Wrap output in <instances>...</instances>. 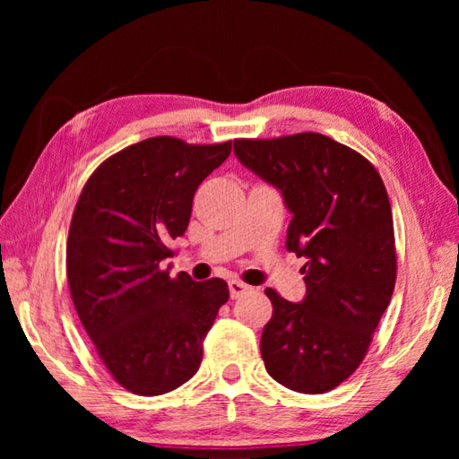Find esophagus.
<instances>
[{"instance_id":"1","label":"esophagus","mask_w":459,"mask_h":459,"mask_svg":"<svg viewBox=\"0 0 459 459\" xmlns=\"http://www.w3.org/2000/svg\"><path fill=\"white\" fill-rule=\"evenodd\" d=\"M229 290H230V298L237 299V298H243V295L251 291L253 287L243 283V281H238V279H232V281H229Z\"/></svg>"}]
</instances>
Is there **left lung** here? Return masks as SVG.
<instances>
[{
  "mask_svg": "<svg viewBox=\"0 0 459 459\" xmlns=\"http://www.w3.org/2000/svg\"><path fill=\"white\" fill-rule=\"evenodd\" d=\"M235 153L281 190L293 214L285 247L306 257L301 304L265 290L273 316L263 328V362L291 391H332L360 367L397 281L383 178L359 152L312 131L235 139Z\"/></svg>",
  "mask_w": 459,
  "mask_h": 459,
  "instance_id": "8db88e82",
  "label": "left lung"
}]
</instances>
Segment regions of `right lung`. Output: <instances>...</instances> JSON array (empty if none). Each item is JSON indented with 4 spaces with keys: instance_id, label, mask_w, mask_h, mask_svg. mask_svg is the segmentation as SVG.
I'll list each match as a JSON object with an SVG mask.
<instances>
[{
    "instance_id": "obj_1",
    "label": "right lung",
    "mask_w": 459,
    "mask_h": 459,
    "mask_svg": "<svg viewBox=\"0 0 459 459\" xmlns=\"http://www.w3.org/2000/svg\"><path fill=\"white\" fill-rule=\"evenodd\" d=\"M232 142L160 135L107 158L84 184L66 240V277L81 324L117 383L153 397L190 380L229 285L169 277L168 245L188 229L202 180Z\"/></svg>"
}]
</instances>
